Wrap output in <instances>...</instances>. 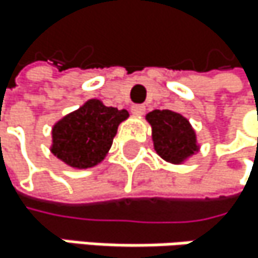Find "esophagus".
I'll return each mask as SVG.
<instances>
[{"label": "esophagus", "mask_w": 258, "mask_h": 258, "mask_svg": "<svg viewBox=\"0 0 258 258\" xmlns=\"http://www.w3.org/2000/svg\"><path fill=\"white\" fill-rule=\"evenodd\" d=\"M132 113H133L135 116H142V114L145 113V107H144L142 104H136V105L132 107Z\"/></svg>", "instance_id": "34e87169"}]
</instances>
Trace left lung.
Masks as SVG:
<instances>
[{
	"label": "left lung",
	"mask_w": 258,
	"mask_h": 258,
	"mask_svg": "<svg viewBox=\"0 0 258 258\" xmlns=\"http://www.w3.org/2000/svg\"><path fill=\"white\" fill-rule=\"evenodd\" d=\"M153 128L156 153L171 163H182L197 150V139L191 123L182 114L171 110H153L147 114Z\"/></svg>",
	"instance_id": "obj_1"
}]
</instances>
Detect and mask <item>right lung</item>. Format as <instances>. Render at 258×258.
<instances>
[{
    "instance_id": "add662e5",
    "label": "right lung",
    "mask_w": 258,
    "mask_h": 258,
    "mask_svg": "<svg viewBox=\"0 0 258 258\" xmlns=\"http://www.w3.org/2000/svg\"><path fill=\"white\" fill-rule=\"evenodd\" d=\"M126 117V110L90 99L53 126L51 153L73 168L95 167L107 156L119 123Z\"/></svg>"
}]
</instances>
